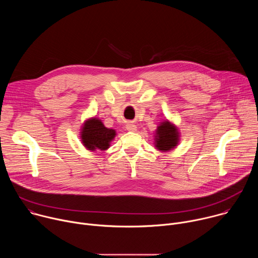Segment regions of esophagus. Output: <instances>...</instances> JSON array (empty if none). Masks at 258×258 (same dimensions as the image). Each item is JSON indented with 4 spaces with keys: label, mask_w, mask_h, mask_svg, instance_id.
Listing matches in <instances>:
<instances>
[{
    "label": "esophagus",
    "mask_w": 258,
    "mask_h": 258,
    "mask_svg": "<svg viewBox=\"0 0 258 258\" xmlns=\"http://www.w3.org/2000/svg\"><path fill=\"white\" fill-rule=\"evenodd\" d=\"M126 130L130 131V132H135V131H137V125L134 124V123H127L126 124Z\"/></svg>",
    "instance_id": "1"
}]
</instances>
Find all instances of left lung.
I'll list each match as a JSON object with an SVG mask.
<instances>
[{"label":"left lung","mask_w":258,"mask_h":258,"mask_svg":"<svg viewBox=\"0 0 258 258\" xmlns=\"http://www.w3.org/2000/svg\"><path fill=\"white\" fill-rule=\"evenodd\" d=\"M178 137L177 128L169 121H163L156 130L155 147L160 151H169L177 145Z\"/></svg>","instance_id":"8db88e82"}]
</instances>
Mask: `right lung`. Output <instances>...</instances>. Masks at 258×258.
I'll return each mask as SVG.
<instances>
[{
  "label": "right lung",
  "instance_id": "add662e5",
  "mask_svg": "<svg viewBox=\"0 0 258 258\" xmlns=\"http://www.w3.org/2000/svg\"><path fill=\"white\" fill-rule=\"evenodd\" d=\"M82 142L87 149L95 151L107 150L116 133L112 128H107L100 119L91 118L87 120L81 132Z\"/></svg>",
  "mask_w": 258,
  "mask_h": 258
}]
</instances>
